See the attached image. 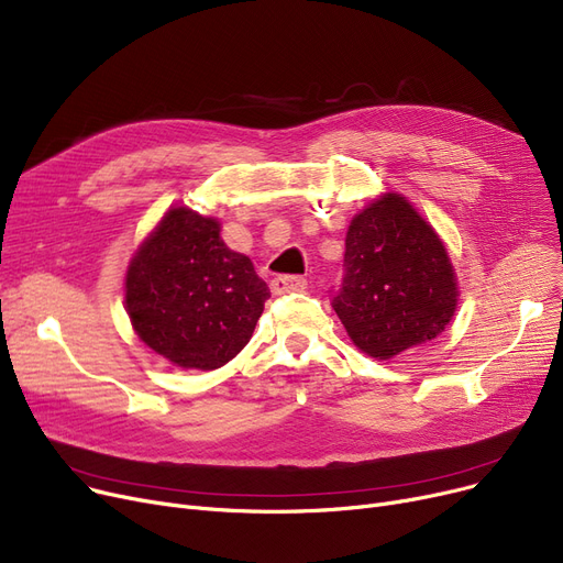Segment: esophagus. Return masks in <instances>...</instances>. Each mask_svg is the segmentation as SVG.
Wrapping results in <instances>:
<instances>
[{
    "label": "esophagus",
    "instance_id": "34e87169",
    "mask_svg": "<svg viewBox=\"0 0 563 563\" xmlns=\"http://www.w3.org/2000/svg\"><path fill=\"white\" fill-rule=\"evenodd\" d=\"M307 288V279L298 275H282L275 277L271 284V290L275 296H284V292H302Z\"/></svg>",
    "mask_w": 563,
    "mask_h": 563
}]
</instances>
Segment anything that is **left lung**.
Returning a JSON list of instances; mask_svg holds the SVG:
<instances>
[{
  "instance_id": "8db88e82",
  "label": "left lung",
  "mask_w": 563,
  "mask_h": 563,
  "mask_svg": "<svg viewBox=\"0 0 563 563\" xmlns=\"http://www.w3.org/2000/svg\"><path fill=\"white\" fill-rule=\"evenodd\" d=\"M345 275L332 307L351 341L391 360L444 332L459 307V279L442 238L396 192L351 220Z\"/></svg>"
}]
</instances>
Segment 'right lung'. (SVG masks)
<instances>
[{
  "label": "right lung",
  "mask_w": 563,
  "mask_h": 563,
  "mask_svg": "<svg viewBox=\"0 0 563 563\" xmlns=\"http://www.w3.org/2000/svg\"><path fill=\"white\" fill-rule=\"evenodd\" d=\"M220 229L192 208H169L125 273L132 328L180 368L212 371L233 360L271 298L250 256L229 250Z\"/></svg>",
  "instance_id": "add662e5"
}]
</instances>
